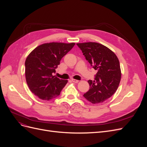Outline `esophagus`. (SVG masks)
<instances>
[{"label":"esophagus","instance_id":"34e87169","mask_svg":"<svg viewBox=\"0 0 147 147\" xmlns=\"http://www.w3.org/2000/svg\"><path fill=\"white\" fill-rule=\"evenodd\" d=\"M72 82H74V83H78L79 81L77 80H75V79H72Z\"/></svg>","mask_w":147,"mask_h":147}]
</instances>
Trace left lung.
Returning <instances> with one entry per match:
<instances>
[{
	"label": "left lung",
	"instance_id": "8db88e82",
	"mask_svg": "<svg viewBox=\"0 0 147 147\" xmlns=\"http://www.w3.org/2000/svg\"><path fill=\"white\" fill-rule=\"evenodd\" d=\"M88 63L97 70L93 81L88 80L90 90L83 96L92 104L103 102L116 92L121 80L119 62L109 48L96 42L77 43Z\"/></svg>",
	"mask_w": 147,
	"mask_h": 147
}]
</instances>
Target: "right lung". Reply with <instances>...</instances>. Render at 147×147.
<instances>
[{
    "mask_svg": "<svg viewBox=\"0 0 147 147\" xmlns=\"http://www.w3.org/2000/svg\"><path fill=\"white\" fill-rule=\"evenodd\" d=\"M75 43H47L35 48L25 61L26 82L38 98L50 100L59 96L67 80L56 76V69L61 59L75 45Z\"/></svg>",
    "mask_w": 147,
    "mask_h": 147,
    "instance_id": "1",
    "label": "right lung"
}]
</instances>
